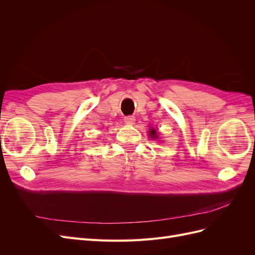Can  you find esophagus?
I'll return each mask as SVG.
<instances>
[{"instance_id":"34e87169","label":"esophagus","mask_w":255,"mask_h":255,"mask_svg":"<svg viewBox=\"0 0 255 255\" xmlns=\"http://www.w3.org/2000/svg\"><path fill=\"white\" fill-rule=\"evenodd\" d=\"M125 122L128 123V125H133V123L135 122V117L134 116H126Z\"/></svg>"}]
</instances>
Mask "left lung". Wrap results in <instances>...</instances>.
Returning <instances> with one entry per match:
<instances>
[{
  "label": "left lung",
  "mask_w": 255,
  "mask_h": 255,
  "mask_svg": "<svg viewBox=\"0 0 255 255\" xmlns=\"http://www.w3.org/2000/svg\"><path fill=\"white\" fill-rule=\"evenodd\" d=\"M150 136H151L152 138H157V134H156V132H155V129L152 128V129L150 130Z\"/></svg>",
  "instance_id": "left-lung-1"
}]
</instances>
